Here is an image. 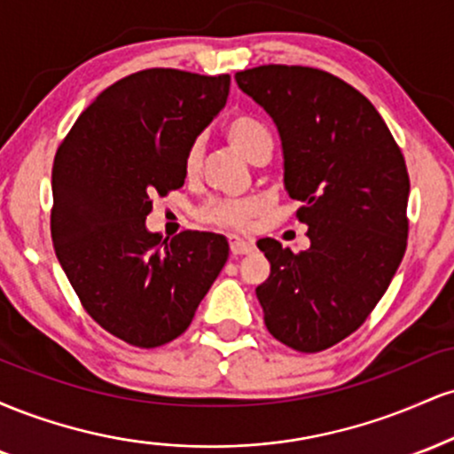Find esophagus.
<instances>
[{"mask_svg": "<svg viewBox=\"0 0 454 454\" xmlns=\"http://www.w3.org/2000/svg\"><path fill=\"white\" fill-rule=\"evenodd\" d=\"M228 243H231V252L234 256H245V254H252L256 243H254L252 237H241V234H231L228 237Z\"/></svg>", "mask_w": 454, "mask_h": 454, "instance_id": "esophagus-1", "label": "esophagus"}]
</instances>
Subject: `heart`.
<instances>
[{
  "label": "heart",
  "mask_w": 454,
  "mask_h": 454,
  "mask_svg": "<svg viewBox=\"0 0 454 454\" xmlns=\"http://www.w3.org/2000/svg\"><path fill=\"white\" fill-rule=\"evenodd\" d=\"M228 143L232 145L245 160L254 161L262 151H273V138H270L269 128L256 117L247 114H237L223 126ZM200 164V145L194 143L185 153V176H192ZM258 213V205L252 200H213L202 207L200 217L205 222L215 223V226L234 228V231H245L252 223Z\"/></svg>",
  "instance_id": "b5f03b06"
}]
</instances>
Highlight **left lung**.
Instances as JSON below:
<instances>
[{
	"mask_svg": "<svg viewBox=\"0 0 454 454\" xmlns=\"http://www.w3.org/2000/svg\"><path fill=\"white\" fill-rule=\"evenodd\" d=\"M273 119L284 187L301 202L309 247H258L270 275L256 288L269 333L299 352L346 340L387 293L408 243L405 160L373 104L341 78L305 66L234 74Z\"/></svg>",
	"mask_w": 454,
	"mask_h": 454,
	"instance_id": "left-lung-1",
	"label": "left lung"
}]
</instances>
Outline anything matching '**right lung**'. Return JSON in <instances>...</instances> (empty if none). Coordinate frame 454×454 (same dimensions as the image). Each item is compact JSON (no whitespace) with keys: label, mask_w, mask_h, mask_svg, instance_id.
<instances>
[{"label":"right lung","mask_w":454,"mask_h":454,"mask_svg":"<svg viewBox=\"0 0 454 454\" xmlns=\"http://www.w3.org/2000/svg\"><path fill=\"white\" fill-rule=\"evenodd\" d=\"M231 76L151 67L104 90L57 149L51 234L93 320L129 346L190 326L228 260L226 237L147 231L151 196L185 181V153L226 106Z\"/></svg>","instance_id":"1"}]
</instances>
